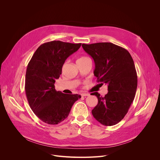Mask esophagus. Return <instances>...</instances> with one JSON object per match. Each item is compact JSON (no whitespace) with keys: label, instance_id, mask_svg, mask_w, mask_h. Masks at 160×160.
Segmentation results:
<instances>
[{"label":"esophagus","instance_id":"obj_1","mask_svg":"<svg viewBox=\"0 0 160 160\" xmlns=\"http://www.w3.org/2000/svg\"><path fill=\"white\" fill-rule=\"evenodd\" d=\"M81 95L82 97H85V96H89L90 94L87 93H81Z\"/></svg>","mask_w":160,"mask_h":160}]
</instances>
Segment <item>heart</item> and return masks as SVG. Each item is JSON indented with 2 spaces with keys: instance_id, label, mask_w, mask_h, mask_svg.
Listing matches in <instances>:
<instances>
[{
  "instance_id": "b5f03b06",
  "label": "heart",
  "mask_w": 160,
  "mask_h": 160,
  "mask_svg": "<svg viewBox=\"0 0 160 160\" xmlns=\"http://www.w3.org/2000/svg\"><path fill=\"white\" fill-rule=\"evenodd\" d=\"M87 59H88L87 58H86V57H81L80 58H79L78 60H77V62H78V61H81V60H87Z\"/></svg>"
}]
</instances>
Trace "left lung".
I'll list each match as a JSON object with an SVG mask.
<instances>
[{"label": "left lung", "instance_id": "1", "mask_svg": "<svg viewBox=\"0 0 160 160\" xmlns=\"http://www.w3.org/2000/svg\"><path fill=\"white\" fill-rule=\"evenodd\" d=\"M82 47L94 61L98 82L108 86L104 97L92 93L98 98L92 115L104 126L115 125L128 113L135 97L138 77L134 61L126 49L111 42L82 44Z\"/></svg>", "mask_w": 160, "mask_h": 160}]
</instances>
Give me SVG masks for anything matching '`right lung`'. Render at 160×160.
Segmentation results:
<instances>
[{
	"label": "right lung",
	"mask_w": 160,
	"mask_h": 160,
	"mask_svg": "<svg viewBox=\"0 0 160 160\" xmlns=\"http://www.w3.org/2000/svg\"><path fill=\"white\" fill-rule=\"evenodd\" d=\"M52 41L41 44L28 63L25 91L29 106L36 116L46 124L55 125L69 115L73 103L81 98L78 94H67L55 88L67 59L81 46Z\"/></svg>",
	"instance_id": "add662e5"
}]
</instances>
